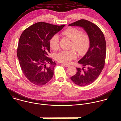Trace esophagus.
I'll return each instance as SVG.
<instances>
[{
    "label": "esophagus",
    "instance_id": "1",
    "mask_svg": "<svg viewBox=\"0 0 121 121\" xmlns=\"http://www.w3.org/2000/svg\"><path fill=\"white\" fill-rule=\"evenodd\" d=\"M62 65L64 66L65 67H69V66H70V65H69V64H64V63H62Z\"/></svg>",
    "mask_w": 121,
    "mask_h": 121
}]
</instances>
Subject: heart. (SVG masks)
I'll return each mask as SVG.
<instances>
[{"instance_id":"b5f03b06","label":"heart","mask_w":121,"mask_h":121,"mask_svg":"<svg viewBox=\"0 0 121 121\" xmlns=\"http://www.w3.org/2000/svg\"><path fill=\"white\" fill-rule=\"evenodd\" d=\"M62 34L72 41L71 48L75 49L78 53L82 55L85 53L88 50L90 40L88 36L77 29L68 28L64 30ZM59 36L58 34L53 35L49 41L51 48L53 50H57L59 48ZM77 52L75 50H62L55 55V59L59 62L64 63H69L71 61L77 57Z\"/></svg>"}]
</instances>
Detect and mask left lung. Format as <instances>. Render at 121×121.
Listing matches in <instances>:
<instances>
[{"instance_id": "8db88e82", "label": "left lung", "mask_w": 121, "mask_h": 121, "mask_svg": "<svg viewBox=\"0 0 121 121\" xmlns=\"http://www.w3.org/2000/svg\"><path fill=\"white\" fill-rule=\"evenodd\" d=\"M69 26L82 27L89 37V49L78 61L82 67L77 68L76 74L71 77L72 81L77 85L87 86L97 78L104 68L106 55L105 37L96 25L86 20L81 19Z\"/></svg>"}]
</instances>
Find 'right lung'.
<instances>
[{"mask_svg":"<svg viewBox=\"0 0 121 121\" xmlns=\"http://www.w3.org/2000/svg\"><path fill=\"white\" fill-rule=\"evenodd\" d=\"M64 26L38 22L26 29L21 35L17 56L25 76L32 84L42 86L53 78L56 64L48 57L50 52L49 41Z\"/></svg>","mask_w":121,"mask_h":121,"instance_id":"1","label":"right lung"}]
</instances>
